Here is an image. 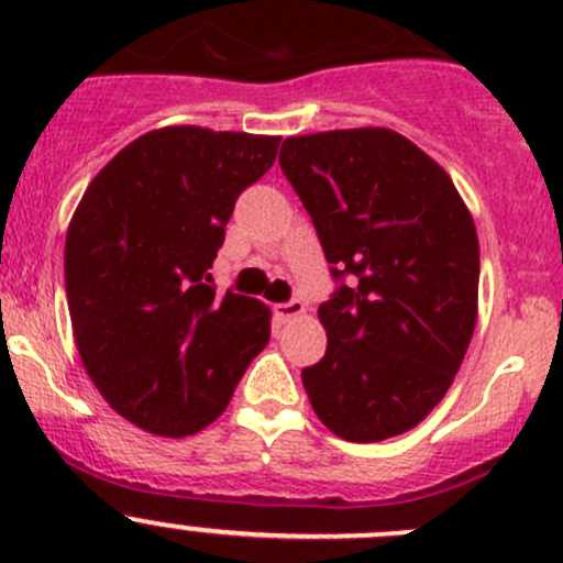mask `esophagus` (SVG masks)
<instances>
[{"instance_id":"1","label":"esophagus","mask_w":563,"mask_h":563,"mask_svg":"<svg viewBox=\"0 0 563 563\" xmlns=\"http://www.w3.org/2000/svg\"><path fill=\"white\" fill-rule=\"evenodd\" d=\"M305 313V302L302 299H288V302H280L275 305V316L280 318V321H291V318L302 316Z\"/></svg>"}]
</instances>
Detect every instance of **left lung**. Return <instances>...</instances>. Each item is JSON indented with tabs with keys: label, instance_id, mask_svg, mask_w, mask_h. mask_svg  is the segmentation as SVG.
<instances>
[{
	"label": "left lung",
	"instance_id": "obj_1",
	"mask_svg": "<svg viewBox=\"0 0 563 563\" xmlns=\"http://www.w3.org/2000/svg\"><path fill=\"white\" fill-rule=\"evenodd\" d=\"M280 168L316 225L329 275L327 354L302 371L313 411L356 444L422 422L476 323L479 242L444 168L387 128L283 141Z\"/></svg>",
	"mask_w": 563,
	"mask_h": 563
}]
</instances>
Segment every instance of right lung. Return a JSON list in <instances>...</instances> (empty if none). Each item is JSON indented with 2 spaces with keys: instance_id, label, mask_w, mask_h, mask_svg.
I'll use <instances>...</instances> for the list:
<instances>
[{
  "instance_id": "1",
  "label": "right lung",
  "mask_w": 563,
  "mask_h": 563,
  "mask_svg": "<svg viewBox=\"0 0 563 563\" xmlns=\"http://www.w3.org/2000/svg\"><path fill=\"white\" fill-rule=\"evenodd\" d=\"M277 146V135L152 130L73 214L65 288L78 354L108 406L150 433L181 439L214 422L269 343L266 305L231 288L218 297L209 269Z\"/></svg>"
}]
</instances>
